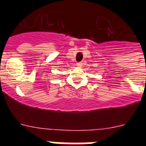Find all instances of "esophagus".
<instances>
[{
    "mask_svg": "<svg viewBox=\"0 0 146 146\" xmlns=\"http://www.w3.org/2000/svg\"><path fill=\"white\" fill-rule=\"evenodd\" d=\"M77 65L79 67H81V66H82V62H79V63H77Z\"/></svg>",
    "mask_w": 146,
    "mask_h": 146,
    "instance_id": "1",
    "label": "esophagus"
}]
</instances>
